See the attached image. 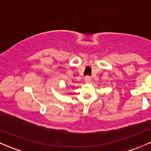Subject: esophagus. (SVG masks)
Listing matches in <instances>:
<instances>
[{
	"instance_id": "obj_1",
	"label": "esophagus",
	"mask_w": 151,
	"mask_h": 151,
	"mask_svg": "<svg viewBox=\"0 0 151 151\" xmlns=\"http://www.w3.org/2000/svg\"><path fill=\"white\" fill-rule=\"evenodd\" d=\"M91 78L89 76H86L85 77V82L86 83H89L91 82Z\"/></svg>"
}]
</instances>
